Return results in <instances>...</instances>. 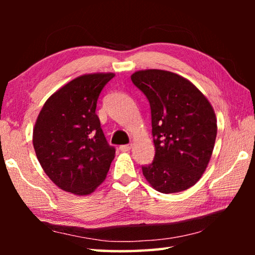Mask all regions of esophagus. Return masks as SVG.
Returning a JSON list of instances; mask_svg holds the SVG:
<instances>
[{
    "instance_id": "34e87169",
    "label": "esophagus",
    "mask_w": 255,
    "mask_h": 255,
    "mask_svg": "<svg viewBox=\"0 0 255 255\" xmlns=\"http://www.w3.org/2000/svg\"><path fill=\"white\" fill-rule=\"evenodd\" d=\"M120 150H122V152H128V150H130V148H131V145H122L120 146Z\"/></svg>"
}]
</instances>
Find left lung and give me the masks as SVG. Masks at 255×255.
<instances>
[{
	"instance_id": "obj_1",
	"label": "left lung",
	"mask_w": 255,
	"mask_h": 255,
	"mask_svg": "<svg viewBox=\"0 0 255 255\" xmlns=\"http://www.w3.org/2000/svg\"><path fill=\"white\" fill-rule=\"evenodd\" d=\"M150 106L155 156L141 166L152 187L175 193L195 185L213 154L217 119L204 94L189 80L162 70H143L130 76Z\"/></svg>"
}]
</instances>
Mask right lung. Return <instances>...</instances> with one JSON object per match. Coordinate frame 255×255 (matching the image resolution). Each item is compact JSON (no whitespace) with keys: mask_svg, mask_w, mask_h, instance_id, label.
<instances>
[{"mask_svg":"<svg viewBox=\"0 0 255 255\" xmlns=\"http://www.w3.org/2000/svg\"><path fill=\"white\" fill-rule=\"evenodd\" d=\"M114 76L93 73L68 82L45 102L34 124L32 143L42 170L73 195L92 193L115 158L96 114L99 96Z\"/></svg>","mask_w":255,"mask_h":255,"instance_id":"obj_1","label":"right lung"}]
</instances>
